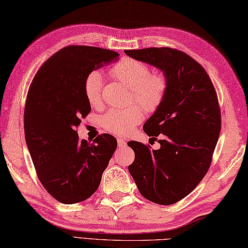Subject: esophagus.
I'll use <instances>...</instances> for the list:
<instances>
[{
  "label": "esophagus",
  "mask_w": 248,
  "mask_h": 248,
  "mask_svg": "<svg viewBox=\"0 0 248 248\" xmlns=\"http://www.w3.org/2000/svg\"><path fill=\"white\" fill-rule=\"evenodd\" d=\"M117 143H118V146L121 147V148H123L124 146H125V140L124 139H121V138L117 139Z\"/></svg>",
  "instance_id": "obj_1"
}]
</instances>
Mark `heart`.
Listing matches in <instances>:
<instances>
[{"instance_id":"obj_1","label":"heart","mask_w":248,"mask_h":248,"mask_svg":"<svg viewBox=\"0 0 248 248\" xmlns=\"http://www.w3.org/2000/svg\"><path fill=\"white\" fill-rule=\"evenodd\" d=\"M110 73L132 88L135 102L146 110H155L160 107L165 97L167 83L161 75H151L149 67L143 62L124 59L110 68ZM102 76L93 71L84 82V92L88 103L97 107L101 102ZM144 114L139 107L128 108H112L101 117L102 127L110 133L124 135L130 133L136 124L143 120Z\"/></svg>"}]
</instances>
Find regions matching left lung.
<instances>
[{
    "mask_svg": "<svg viewBox=\"0 0 248 248\" xmlns=\"http://www.w3.org/2000/svg\"><path fill=\"white\" fill-rule=\"evenodd\" d=\"M132 59L163 72L167 89L144 124L160 149L129 141L135 159L129 165L140 193L152 202L176 203L207 173L220 132L217 96L208 73L191 56L171 48L124 50Z\"/></svg>",
    "mask_w": 248,
    "mask_h": 248,
    "instance_id": "obj_1",
    "label": "left lung"
}]
</instances>
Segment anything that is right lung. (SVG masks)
Masks as SVG:
<instances>
[{
    "instance_id": "right-lung-1",
    "label": "right lung",
    "mask_w": 248,
    "mask_h": 248,
    "mask_svg": "<svg viewBox=\"0 0 248 248\" xmlns=\"http://www.w3.org/2000/svg\"><path fill=\"white\" fill-rule=\"evenodd\" d=\"M118 59L117 52L107 49L66 46L46 61L31 84L24 109L26 145L40 182L62 203L91 197L117 148L112 135H99L91 144L78 139L76 129L91 112L86 77Z\"/></svg>"
}]
</instances>
